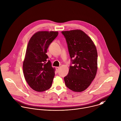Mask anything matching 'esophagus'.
Instances as JSON below:
<instances>
[{"mask_svg":"<svg viewBox=\"0 0 121 121\" xmlns=\"http://www.w3.org/2000/svg\"><path fill=\"white\" fill-rule=\"evenodd\" d=\"M56 71L57 72H58L59 71V67H56Z\"/></svg>","mask_w":121,"mask_h":121,"instance_id":"1","label":"esophagus"}]
</instances>
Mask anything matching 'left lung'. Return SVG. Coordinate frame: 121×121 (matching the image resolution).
I'll use <instances>...</instances> for the list:
<instances>
[{
    "instance_id": "obj_1",
    "label": "left lung",
    "mask_w": 121,
    "mask_h": 121,
    "mask_svg": "<svg viewBox=\"0 0 121 121\" xmlns=\"http://www.w3.org/2000/svg\"><path fill=\"white\" fill-rule=\"evenodd\" d=\"M71 58L66 86L75 92L86 89L95 78L97 69V52L91 38L80 30L62 31ZM73 65H72V64Z\"/></svg>"
}]
</instances>
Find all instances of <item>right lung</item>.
Returning a JSON list of instances; mask_svg holds the SVG:
<instances>
[{
  "instance_id": "add662e5",
  "label": "right lung",
  "mask_w": 121,
  "mask_h": 121,
  "mask_svg": "<svg viewBox=\"0 0 121 121\" xmlns=\"http://www.w3.org/2000/svg\"><path fill=\"white\" fill-rule=\"evenodd\" d=\"M58 35V32L39 31L32 36L28 43L23 72L27 83L36 91H44L52 86L55 69L50 60H48L46 53L50 44Z\"/></svg>"
}]
</instances>
